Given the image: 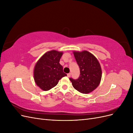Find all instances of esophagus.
<instances>
[{"label": "esophagus", "instance_id": "obj_1", "mask_svg": "<svg viewBox=\"0 0 133 133\" xmlns=\"http://www.w3.org/2000/svg\"><path fill=\"white\" fill-rule=\"evenodd\" d=\"M70 76H71V73H68V74H67V76H68V78L70 77Z\"/></svg>", "mask_w": 133, "mask_h": 133}]
</instances>
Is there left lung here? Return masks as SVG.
<instances>
[{"instance_id":"left-lung-1","label":"left lung","mask_w":133,"mask_h":133,"mask_svg":"<svg viewBox=\"0 0 133 133\" xmlns=\"http://www.w3.org/2000/svg\"><path fill=\"white\" fill-rule=\"evenodd\" d=\"M80 68V76L76 80L70 78L74 89L83 94L94 90L100 84L102 71L100 64L95 56L87 50L73 51Z\"/></svg>"}]
</instances>
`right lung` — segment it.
<instances>
[{
    "mask_svg": "<svg viewBox=\"0 0 133 133\" xmlns=\"http://www.w3.org/2000/svg\"><path fill=\"white\" fill-rule=\"evenodd\" d=\"M63 53L55 50L43 54L34 69V81L41 89L48 91L57 85L59 80L67 75L59 63Z\"/></svg>",
    "mask_w": 133,
    "mask_h": 133,
    "instance_id": "obj_1",
    "label": "right lung"
}]
</instances>
